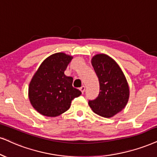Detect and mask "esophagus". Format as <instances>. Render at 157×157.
Masks as SVG:
<instances>
[{"mask_svg":"<svg viewBox=\"0 0 157 157\" xmlns=\"http://www.w3.org/2000/svg\"><path fill=\"white\" fill-rule=\"evenodd\" d=\"M79 90H81V92H82V93H84V90H85V86H82L80 88H79Z\"/></svg>","mask_w":157,"mask_h":157,"instance_id":"obj_1","label":"esophagus"}]
</instances>
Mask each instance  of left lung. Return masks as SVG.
<instances>
[{"label":"left lung","mask_w":157,"mask_h":157,"mask_svg":"<svg viewBox=\"0 0 157 157\" xmlns=\"http://www.w3.org/2000/svg\"><path fill=\"white\" fill-rule=\"evenodd\" d=\"M92 65L98 77L100 92L89 105L101 117H113L124 109L128 102L129 86L121 68L109 56L100 54L94 56Z\"/></svg>","instance_id":"obj_1"}]
</instances>
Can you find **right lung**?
I'll return each instance as SVG.
<instances>
[{
  "mask_svg": "<svg viewBox=\"0 0 157 157\" xmlns=\"http://www.w3.org/2000/svg\"><path fill=\"white\" fill-rule=\"evenodd\" d=\"M73 57L64 53L54 54L44 60L29 85V99L38 113L55 117L69 109L71 101L81 95L73 87V78L64 72Z\"/></svg>",
  "mask_w": 157,
  "mask_h": 157,
  "instance_id": "1",
  "label": "right lung"
}]
</instances>
